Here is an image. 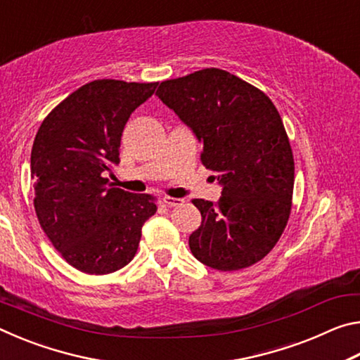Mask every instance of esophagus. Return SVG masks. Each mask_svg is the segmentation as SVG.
I'll list each match as a JSON object with an SVG mask.
<instances>
[{
  "mask_svg": "<svg viewBox=\"0 0 360 360\" xmlns=\"http://www.w3.org/2000/svg\"><path fill=\"white\" fill-rule=\"evenodd\" d=\"M163 203L168 206H181L184 205V198H174V197H163Z\"/></svg>",
  "mask_w": 360,
  "mask_h": 360,
  "instance_id": "1",
  "label": "esophagus"
}]
</instances>
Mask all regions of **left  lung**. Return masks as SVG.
I'll return each instance as SVG.
<instances>
[{
    "mask_svg": "<svg viewBox=\"0 0 360 360\" xmlns=\"http://www.w3.org/2000/svg\"><path fill=\"white\" fill-rule=\"evenodd\" d=\"M155 95L203 144L202 163L222 186L216 203L192 200L202 212L188 236L195 259L221 271L254 265L281 238L292 208L294 155L278 109L217 68L163 81Z\"/></svg>",
    "mask_w": 360,
    "mask_h": 360,
    "instance_id": "8db88e82",
    "label": "left lung"
}]
</instances>
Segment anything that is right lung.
<instances>
[{
    "label": "right lung",
    "mask_w": 360,
    "mask_h": 360,
    "mask_svg": "<svg viewBox=\"0 0 360 360\" xmlns=\"http://www.w3.org/2000/svg\"><path fill=\"white\" fill-rule=\"evenodd\" d=\"M158 82L96 79L42 120L32 149L34 211L53 248L87 275H108L135 257L155 198L112 187L122 131Z\"/></svg>",
    "instance_id": "add662e5"
}]
</instances>
